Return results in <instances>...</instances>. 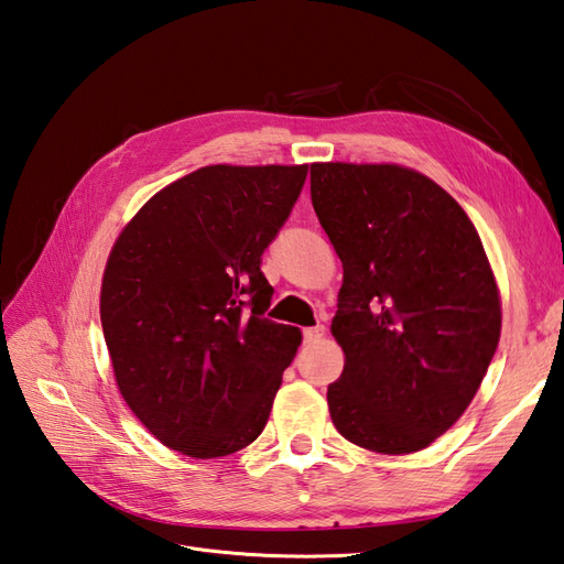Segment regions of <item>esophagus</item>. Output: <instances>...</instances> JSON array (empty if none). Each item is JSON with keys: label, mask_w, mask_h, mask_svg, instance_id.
<instances>
[{"label": "esophagus", "mask_w": 564, "mask_h": 564, "mask_svg": "<svg viewBox=\"0 0 564 564\" xmlns=\"http://www.w3.org/2000/svg\"><path fill=\"white\" fill-rule=\"evenodd\" d=\"M302 336H305V343H307V345H312V343H319V340L324 338V326H322V324L310 326V328L302 330Z\"/></svg>", "instance_id": "34e87169"}]
</instances>
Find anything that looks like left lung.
Segmentation results:
<instances>
[{
    "label": "left lung",
    "mask_w": 564,
    "mask_h": 564,
    "mask_svg": "<svg viewBox=\"0 0 564 564\" xmlns=\"http://www.w3.org/2000/svg\"><path fill=\"white\" fill-rule=\"evenodd\" d=\"M312 205L343 262L328 412L343 438L408 455L474 400L500 340V291L457 202L400 164L316 162Z\"/></svg>",
    "instance_id": "1"
}]
</instances>
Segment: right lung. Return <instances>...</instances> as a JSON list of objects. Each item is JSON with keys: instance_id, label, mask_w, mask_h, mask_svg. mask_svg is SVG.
Returning <instances> with one entry per match:
<instances>
[{"instance_id": "add662e5", "label": "right lung", "mask_w": 564, "mask_h": 564, "mask_svg": "<svg viewBox=\"0 0 564 564\" xmlns=\"http://www.w3.org/2000/svg\"><path fill=\"white\" fill-rule=\"evenodd\" d=\"M305 178L307 164L202 166L113 242L99 293L113 379L171 451L224 457L267 426L302 334L264 319L273 288L259 264Z\"/></svg>"}]
</instances>
